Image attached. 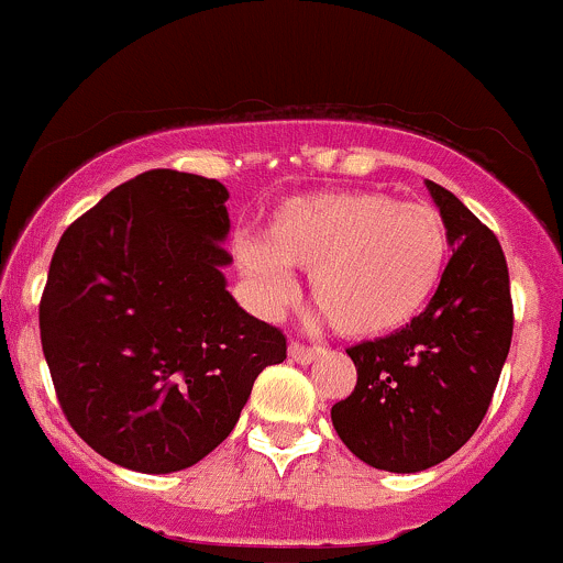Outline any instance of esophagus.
Segmentation results:
<instances>
[{
	"mask_svg": "<svg viewBox=\"0 0 563 563\" xmlns=\"http://www.w3.org/2000/svg\"><path fill=\"white\" fill-rule=\"evenodd\" d=\"M287 352H289V360L298 362V365H311L313 360H319V356L324 354V349L303 346V343H300V341H292V343H289Z\"/></svg>",
	"mask_w": 563,
	"mask_h": 563,
	"instance_id": "34e87169",
	"label": "esophagus"
}]
</instances>
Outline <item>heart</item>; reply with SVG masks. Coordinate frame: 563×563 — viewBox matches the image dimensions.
Masks as SVG:
<instances>
[{
  "label": "heart",
  "mask_w": 563,
  "mask_h": 563,
  "mask_svg": "<svg viewBox=\"0 0 563 563\" xmlns=\"http://www.w3.org/2000/svg\"><path fill=\"white\" fill-rule=\"evenodd\" d=\"M451 257L443 217L378 190L292 196L271 214L265 239L235 244L239 268L260 300L282 308L298 292L292 268L332 328L376 338L405 328L438 292Z\"/></svg>",
  "instance_id": "heart-1"
}]
</instances>
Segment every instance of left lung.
<instances>
[{"mask_svg": "<svg viewBox=\"0 0 563 563\" xmlns=\"http://www.w3.org/2000/svg\"><path fill=\"white\" fill-rule=\"evenodd\" d=\"M427 190L453 255L429 306L402 330L346 349L356 386L330 410L356 459L386 473H421L475 434L510 352L512 300L497 235L445 187Z\"/></svg>", "mask_w": 563, "mask_h": 563, "instance_id": "8db88e82", "label": "left lung"}]
</instances>
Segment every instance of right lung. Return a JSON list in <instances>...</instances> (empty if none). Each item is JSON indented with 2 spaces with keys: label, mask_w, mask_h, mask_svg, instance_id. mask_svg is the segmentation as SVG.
<instances>
[{
  "label": "right lung",
  "mask_w": 563,
  "mask_h": 563,
  "mask_svg": "<svg viewBox=\"0 0 563 563\" xmlns=\"http://www.w3.org/2000/svg\"><path fill=\"white\" fill-rule=\"evenodd\" d=\"M228 190L153 168L66 228L40 303V338L64 416L120 467H192L239 421L282 330L235 303L222 274Z\"/></svg>",
  "instance_id": "obj_1"
}]
</instances>
